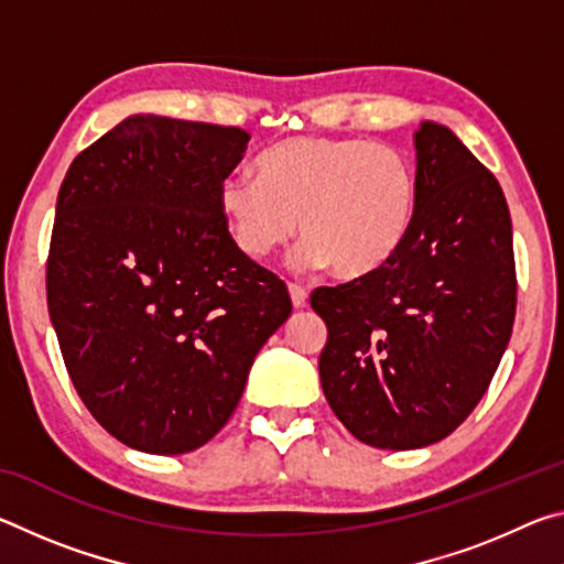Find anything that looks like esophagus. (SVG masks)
Segmentation results:
<instances>
[{
  "label": "esophagus",
  "instance_id": "obj_1",
  "mask_svg": "<svg viewBox=\"0 0 564 564\" xmlns=\"http://www.w3.org/2000/svg\"><path fill=\"white\" fill-rule=\"evenodd\" d=\"M289 293H291V301L295 308H305V303H308V291H305L303 285L289 283Z\"/></svg>",
  "mask_w": 564,
  "mask_h": 564
}]
</instances>
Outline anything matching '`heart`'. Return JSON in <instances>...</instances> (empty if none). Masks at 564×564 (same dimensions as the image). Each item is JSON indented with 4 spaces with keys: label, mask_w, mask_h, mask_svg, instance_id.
Listing matches in <instances>:
<instances>
[{
    "label": "heart",
    "mask_w": 564,
    "mask_h": 564,
    "mask_svg": "<svg viewBox=\"0 0 564 564\" xmlns=\"http://www.w3.org/2000/svg\"><path fill=\"white\" fill-rule=\"evenodd\" d=\"M256 176H228L218 191L234 243L261 261L305 236L301 269L360 279L393 259L415 212V174L395 147L362 139L293 137L256 159Z\"/></svg>",
    "instance_id": "1"
}]
</instances>
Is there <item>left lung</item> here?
Wrapping results in <instances>:
<instances>
[{
  "mask_svg": "<svg viewBox=\"0 0 564 564\" xmlns=\"http://www.w3.org/2000/svg\"><path fill=\"white\" fill-rule=\"evenodd\" d=\"M415 151V212L398 253L311 293L328 326L318 358L328 405L360 443L383 451L443 441L473 413L518 305L498 178L441 123H420Z\"/></svg>",
  "mask_w": 564,
  "mask_h": 564,
  "instance_id": "obj_1",
  "label": "left lung"
}]
</instances>
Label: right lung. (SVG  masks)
Returning <instances> with one entry per match:
<instances>
[{
	"label": "right lung",
	"mask_w": 564,
	"mask_h": 564,
	"mask_svg": "<svg viewBox=\"0 0 564 564\" xmlns=\"http://www.w3.org/2000/svg\"><path fill=\"white\" fill-rule=\"evenodd\" d=\"M248 139L137 113L62 181L50 318L76 393L133 451L178 455L212 441L256 352L291 316L285 283L234 243L218 206Z\"/></svg>",
	"instance_id": "add662e5"
}]
</instances>
